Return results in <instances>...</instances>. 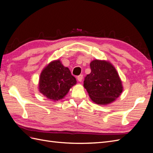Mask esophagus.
I'll return each instance as SVG.
<instances>
[{"label":"esophagus","instance_id":"esophagus-1","mask_svg":"<svg viewBox=\"0 0 153 153\" xmlns=\"http://www.w3.org/2000/svg\"><path fill=\"white\" fill-rule=\"evenodd\" d=\"M77 81H79V82L82 81V80H83V75H79V76H77Z\"/></svg>","mask_w":153,"mask_h":153}]
</instances>
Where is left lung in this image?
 I'll use <instances>...</instances> for the list:
<instances>
[{
  "mask_svg": "<svg viewBox=\"0 0 153 153\" xmlns=\"http://www.w3.org/2000/svg\"><path fill=\"white\" fill-rule=\"evenodd\" d=\"M90 66L91 72L85 77L83 86L91 99L98 105L113 102L123 91L122 82L114 66L98 59L92 61Z\"/></svg>",
  "mask_w": 153,
  "mask_h": 153,
  "instance_id": "obj_1",
  "label": "left lung"
}]
</instances>
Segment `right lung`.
I'll return each mask as SVG.
<instances>
[{"label":"right lung","mask_w":153,"mask_h":153,"mask_svg":"<svg viewBox=\"0 0 153 153\" xmlns=\"http://www.w3.org/2000/svg\"><path fill=\"white\" fill-rule=\"evenodd\" d=\"M76 82L68 68L62 65L60 60L53 61L42 70L39 78V91L47 98L59 100Z\"/></svg>","instance_id":"obj_1"}]
</instances>
